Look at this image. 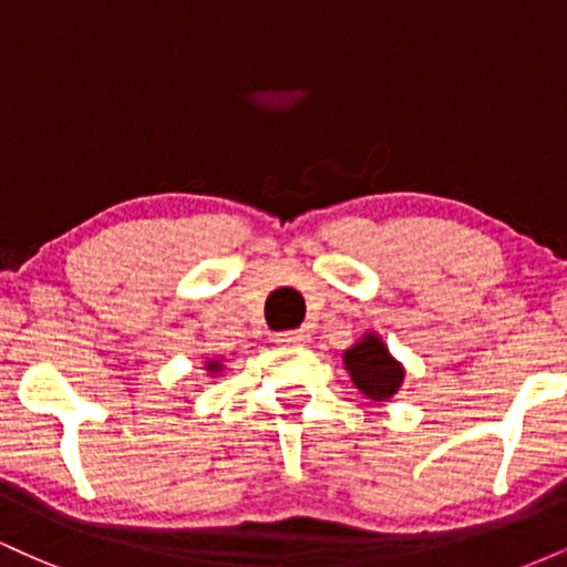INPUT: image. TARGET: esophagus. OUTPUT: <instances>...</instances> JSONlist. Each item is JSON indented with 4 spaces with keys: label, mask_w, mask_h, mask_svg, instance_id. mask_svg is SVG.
<instances>
[{
    "label": "esophagus",
    "mask_w": 567,
    "mask_h": 567,
    "mask_svg": "<svg viewBox=\"0 0 567 567\" xmlns=\"http://www.w3.org/2000/svg\"><path fill=\"white\" fill-rule=\"evenodd\" d=\"M275 341L282 343V347H296V343L306 341V333L303 330H282V333L275 336Z\"/></svg>",
    "instance_id": "esophagus-1"
}]
</instances>
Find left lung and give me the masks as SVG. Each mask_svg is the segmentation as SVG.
Segmentation results:
<instances>
[{"label": "left lung", "instance_id": "8db88e82", "mask_svg": "<svg viewBox=\"0 0 567 567\" xmlns=\"http://www.w3.org/2000/svg\"><path fill=\"white\" fill-rule=\"evenodd\" d=\"M351 381L368 394L370 400H389L402 383V368L389 357V351L375 336H365V341L357 343L343 354Z\"/></svg>", "mask_w": 567, "mask_h": 567}]
</instances>
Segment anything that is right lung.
Instances as JSON below:
<instances>
[{
	"mask_svg": "<svg viewBox=\"0 0 567 567\" xmlns=\"http://www.w3.org/2000/svg\"><path fill=\"white\" fill-rule=\"evenodd\" d=\"M210 368H213V370H216V368H218V365H210Z\"/></svg>",
	"mask_w": 567,
	"mask_h": 567,
	"instance_id": "obj_1",
	"label": "right lung"
}]
</instances>
